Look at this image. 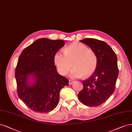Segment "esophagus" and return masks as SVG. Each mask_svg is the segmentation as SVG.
Returning a JSON list of instances; mask_svg holds the SVG:
<instances>
[{
    "label": "esophagus",
    "mask_w": 132,
    "mask_h": 132,
    "mask_svg": "<svg viewBox=\"0 0 132 132\" xmlns=\"http://www.w3.org/2000/svg\"><path fill=\"white\" fill-rule=\"evenodd\" d=\"M73 82H74V81H72V80H69V85H71Z\"/></svg>",
    "instance_id": "1"
}]
</instances>
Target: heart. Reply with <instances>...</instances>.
I'll return each mask as SVG.
<instances>
[{"label":"heart","instance_id":"obj_1","mask_svg":"<svg viewBox=\"0 0 132 132\" xmlns=\"http://www.w3.org/2000/svg\"><path fill=\"white\" fill-rule=\"evenodd\" d=\"M53 60L59 72L63 75L67 74L73 65L70 74L72 78L92 75L98 65V58L95 53L81 43H74L68 46L65 48L64 53L57 52L54 54Z\"/></svg>","mask_w":132,"mask_h":132}]
</instances>
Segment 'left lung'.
Instances as JSON below:
<instances>
[{
  "label": "left lung",
  "instance_id": "left-lung-1",
  "mask_svg": "<svg viewBox=\"0 0 132 132\" xmlns=\"http://www.w3.org/2000/svg\"><path fill=\"white\" fill-rule=\"evenodd\" d=\"M92 49L98 58L97 69L89 78L82 82L84 88L78 94L85 105L97 106L106 101L115 90L119 75L117 58L106 43L93 38L80 41Z\"/></svg>",
  "mask_w": 132,
  "mask_h": 132
}]
</instances>
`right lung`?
<instances>
[{
	"label": "right lung",
	"mask_w": 132,
	"mask_h": 132,
	"mask_svg": "<svg viewBox=\"0 0 132 132\" xmlns=\"http://www.w3.org/2000/svg\"><path fill=\"white\" fill-rule=\"evenodd\" d=\"M63 40L41 38L24 48L15 70L17 94L26 105L40 112L57 106L61 89L69 81L58 73L54 55L64 46Z\"/></svg>",
	"instance_id": "add662e5"
}]
</instances>
